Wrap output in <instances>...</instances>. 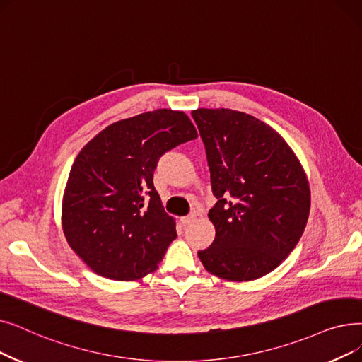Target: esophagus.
<instances>
[{
  "label": "esophagus",
  "instance_id": "1",
  "mask_svg": "<svg viewBox=\"0 0 362 362\" xmlns=\"http://www.w3.org/2000/svg\"><path fill=\"white\" fill-rule=\"evenodd\" d=\"M195 214H189V216H185V217H182L180 218V223L183 225V226H187V225H191L194 220H195Z\"/></svg>",
  "mask_w": 362,
  "mask_h": 362
}]
</instances>
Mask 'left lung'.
<instances>
[{"instance_id":"left-lung-1","label":"left lung","mask_w":362,"mask_h":362,"mask_svg":"<svg viewBox=\"0 0 362 362\" xmlns=\"http://www.w3.org/2000/svg\"><path fill=\"white\" fill-rule=\"evenodd\" d=\"M206 146L213 244L198 251L210 274L251 281L272 272L300 240L310 191L297 156L272 127L232 109L192 111Z\"/></svg>"}]
</instances>
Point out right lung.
Segmentation results:
<instances>
[{
    "instance_id": "obj_1",
    "label": "right lung",
    "mask_w": 362,
    "mask_h": 362,
    "mask_svg": "<svg viewBox=\"0 0 362 362\" xmlns=\"http://www.w3.org/2000/svg\"><path fill=\"white\" fill-rule=\"evenodd\" d=\"M197 137L185 112L156 109L111 124L78 153L62 228L93 272L133 281L158 268L177 233L155 191L153 171L167 151Z\"/></svg>"
}]
</instances>
